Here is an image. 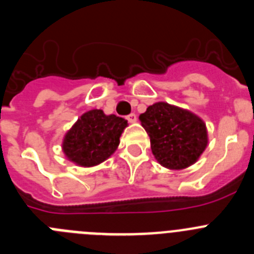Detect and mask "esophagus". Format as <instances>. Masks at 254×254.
<instances>
[{
    "instance_id": "1",
    "label": "esophagus",
    "mask_w": 254,
    "mask_h": 254,
    "mask_svg": "<svg viewBox=\"0 0 254 254\" xmlns=\"http://www.w3.org/2000/svg\"><path fill=\"white\" fill-rule=\"evenodd\" d=\"M127 121H128L129 123H134L136 121H137V117H136V114L132 113L129 114V116H127Z\"/></svg>"
}]
</instances>
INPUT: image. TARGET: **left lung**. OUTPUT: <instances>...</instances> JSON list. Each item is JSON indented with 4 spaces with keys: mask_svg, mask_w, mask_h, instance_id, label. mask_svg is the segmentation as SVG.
<instances>
[{
    "mask_svg": "<svg viewBox=\"0 0 254 254\" xmlns=\"http://www.w3.org/2000/svg\"><path fill=\"white\" fill-rule=\"evenodd\" d=\"M161 167L182 170L193 165L207 147L206 123L193 112L165 102L150 105L138 117Z\"/></svg>",
    "mask_w": 254,
    "mask_h": 254,
    "instance_id": "obj_1",
    "label": "left lung"
}]
</instances>
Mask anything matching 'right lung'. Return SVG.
Returning a JSON list of instances; mask_svg holds the SVG:
<instances>
[{"mask_svg":"<svg viewBox=\"0 0 254 254\" xmlns=\"http://www.w3.org/2000/svg\"><path fill=\"white\" fill-rule=\"evenodd\" d=\"M127 121L102 109H91L78 117L64 133L62 151L67 160L77 167L99 165L116 152Z\"/></svg>","mask_w":254,"mask_h":254,"instance_id":"1","label":"right lung"}]
</instances>
